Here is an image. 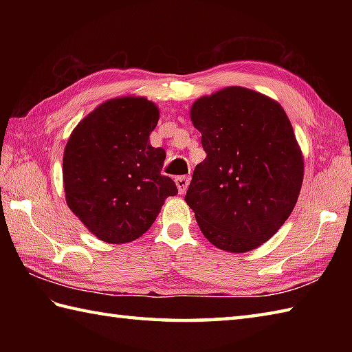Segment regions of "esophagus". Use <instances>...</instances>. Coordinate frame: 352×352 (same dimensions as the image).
I'll use <instances>...</instances> for the list:
<instances>
[{
	"instance_id": "1",
	"label": "esophagus",
	"mask_w": 352,
	"mask_h": 352,
	"mask_svg": "<svg viewBox=\"0 0 352 352\" xmlns=\"http://www.w3.org/2000/svg\"><path fill=\"white\" fill-rule=\"evenodd\" d=\"M190 183V177L188 175H182V177H177L175 178V184H177V189H178V193H186V190H188V186Z\"/></svg>"
}]
</instances>
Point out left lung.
<instances>
[{
  "instance_id": "obj_1",
  "label": "left lung",
  "mask_w": 352,
  "mask_h": 352,
  "mask_svg": "<svg viewBox=\"0 0 352 352\" xmlns=\"http://www.w3.org/2000/svg\"><path fill=\"white\" fill-rule=\"evenodd\" d=\"M206 159L186 192L203 234L230 252L257 248L290 216L304 162L278 102L245 87L203 96L190 109Z\"/></svg>"
}]
</instances>
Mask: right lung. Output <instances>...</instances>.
Returning a JSON list of instances; mask_svg holds the SVG:
<instances>
[{"label": "right lung", "mask_w": 352, "mask_h": 352, "mask_svg": "<svg viewBox=\"0 0 352 352\" xmlns=\"http://www.w3.org/2000/svg\"><path fill=\"white\" fill-rule=\"evenodd\" d=\"M159 110L145 98H116L81 121L63 155L65 195L71 210L107 243L146 233L175 183L162 175L163 148L149 145Z\"/></svg>", "instance_id": "add662e5"}]
</instances>
